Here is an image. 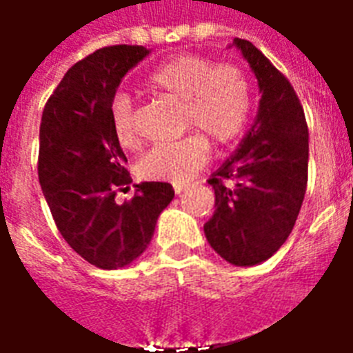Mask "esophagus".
Wrapping results in <instances>:
<instances>
[{
	"label": "esophagus",
	"instance_id": "esophagus-1",
	"mask_svg": "<svg viewBox=\"0 0 353 353\" xmlns=\"http://www.w3.org/2000/svg\"><path fill=\"white\" fill-rule=\"evenodd\" d=\"M187 185H176V187H174V190H176V194L177 196H179V194L183 192V190H187Z\"/></svg>",
	"mask_w": 353,
	"mask_h": 353
}]
</instances>
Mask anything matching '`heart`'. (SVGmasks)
<instances>
[{"label": "heart", "instance_id": "b5f03b06", "mask_svg": "<svg viewBox=\"0 0 353 353\" xmlns=\"http://www.w3.org/2000/svg\"><path fill=\"white\" fill-rule=\"evenodd\" d=\"M146 84L170 101L183 102V130L198 133L150 150L137 165L141 177L174 185L190 181L209 161L205 137L225 146L245 128L251 91L243 73L234 65H216L198 54H179L155 69ZM110 117L117 143L124 150H137L141 137L130 97L122 93L113 97Z\"/></svg>", "mask_w": 353, "mask_h": 353}]
</instances>
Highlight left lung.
I'll list each match as a JSON object with an SVG mask.
<instances>
[{
	"instance_id": "1",
	"label": "left lung",
	"mask_w": 353,
	"mask_h": 353,
	"mask_svg": "<svg viewBox=\"0 0 353 353\" xmlns=\"http://www.w3.org/2000/svg\"><path fill=\"white\" fill-rule=\"evenodd\" d=\"M258 80L260 104L234 154L210 176V247L232 265L265 262L293 231L307 183V126L293 85L251 41L234 38ZM229 179L231 183H225Z\"/></svg>"
}]
</instances>
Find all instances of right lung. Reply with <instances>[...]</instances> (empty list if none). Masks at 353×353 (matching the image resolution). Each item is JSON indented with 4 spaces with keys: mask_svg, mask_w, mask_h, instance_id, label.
Segmentation results:
<instances>
[{
    "mask_svg": "<svg viewBox=\"0 0 353 353\" xmlns=\"http://www.w3.org/2000/svg\"><path fill=\"white\" fill-rule=\"evenodd\" d=\"M150 51L141 46L99 49L69 69L43 108L38 177L58 231L99 269L126 268L152 241L155 223L174 199L170 183H132L110 106L124 74Z\"/></svg>",
    "mask_w": 353,
    "mask_h": 353,
    "instance_id": "1",
    "label": "right lung"
}]
</instances>
